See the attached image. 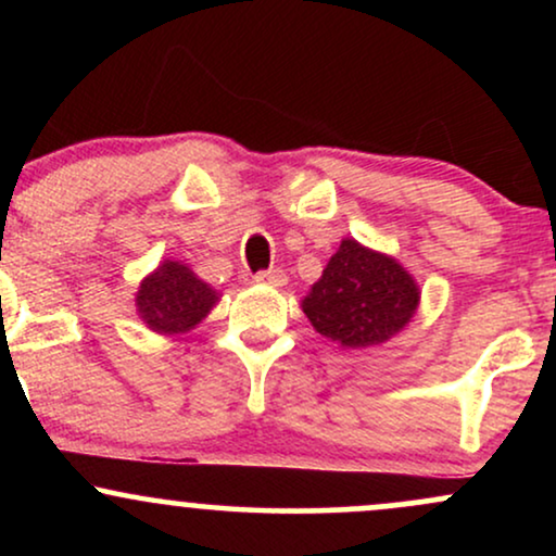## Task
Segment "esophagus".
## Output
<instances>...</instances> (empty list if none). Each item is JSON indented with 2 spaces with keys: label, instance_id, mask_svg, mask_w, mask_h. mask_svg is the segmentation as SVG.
I'll return each instance as SVG.
<instances>
[{
  "label": "esophagus",
  "instance_id": "obj_1",
  "mask_svg": "<svg viewBox=\"0 0 556 556\" xmlns=\"http://www.w3.org/2000/svg\"><path fill=\"white\" fill-rule=\"evenodd\" d=\"M256 282L266 285V287H285L287 285V274L282 269H266L256 274Z\"/></svg>",
  "mask_w": 556,
  "mask_h": 556
}]
</instances>
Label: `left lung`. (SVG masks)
<instances>
[{
	"label": "left lung",
	"instance_id": "8db88e82",
	"mask_svg": "<svg viewBox=\"0 0 556 556\" xmlns=\"http://www.w3.org/2000/svg\"><path fill=\"white\" fill-rule=\"evenodd\" d=\"M418 285L387 253L344 238L321 279L303 298V314L318 334L342 348L392 340L418 311Z\"/></svg>",
	"mask_w": 556,
	"mask_h": 556
}]
</instances>
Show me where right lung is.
<instances>
[{"label": "right lung", "mask_w": 556, "mask_h": 556, "mask_svg": "<svg viewBox=\"0 0 556 556\" xmlns=\"http://www.w3.org/2000/svg\"><path fill=\"white\" fill-rule=\"evenodd\" d=\"M219 303V292L195 277L182 261H162L138 287L136 308L149 329L159 334L190 331Z\"/></svg>", "instance_id": "obj_1"}]
</instances>
